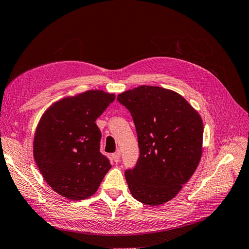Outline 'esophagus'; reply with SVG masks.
Here are the masks:
<instances>
[{
  "label": "esophagus",
  "mask_w": 249,
  "mask_h": 249,
  "mask_svg": "<svg viewBox=\"0 0 249 249\" xmlns=\"http://www.w3.org/2000/svg\"><path fill=\"white\" fill-rule=\"evenodd\" d=\"M120 157H121V152H120V150H117L115 153L113 154V159L115 162H119L120 161Z\"/></svg>",
  "instance_id": "esophagus-1"
}]
</instances>
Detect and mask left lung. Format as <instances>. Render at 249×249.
Returning <instances> with one entry per match:
<instances>
[{"label":"left lung","mask_w":249,"mask_h":249,"mask_svg":"<svg viewBox=\"0 0 249 249\" xmlns=\"http://www.w3.org/2000/svg\"><path fill=\"white\" fill-rule=\"evenodd\" d=\"M133 119L140 157L125 178L132 196L149 206L174 198L202 157L204 126L197 111L174 91L141 86L118 95Z\"/></svg>","instance_id":"obj_1"}]
</instances>
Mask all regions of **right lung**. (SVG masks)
<instances>
[{"instance_id":"add662e5","label":"right lung","mask_w":249,"mask_h":249,"mask_svg":"<svg viewBox=\"0 0 249 249\" xmlns=\"http://www.w3.org/2000/svg\"><path fill=\"white\" fill-rule=\"evenodd\" d=\"M115 98L90 90L53 103L40 119L34 158L44 180L62 196H92L111 167L100 153L101 132L95 122Z\"/></svg>"}]
</instances>
